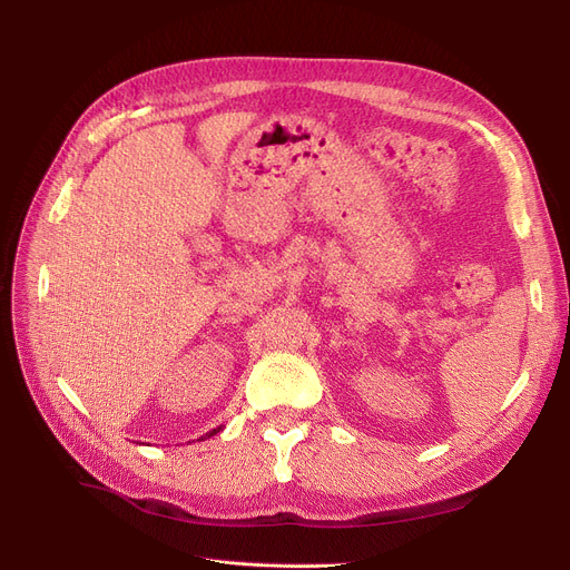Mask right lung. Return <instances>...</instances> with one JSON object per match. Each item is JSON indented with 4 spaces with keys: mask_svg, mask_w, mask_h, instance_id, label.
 <instances>
[{
    "mask_svg": "<svg viewBox=\"0 0 570 570\" xmlns=\"http://www.w3.org/2000/svg\"><path fill=\"white\" fill-rule=\"evenodd\" d=\"M222 430H224V425H219V428H215V430H209V432H207L205 436H200L198 441H203V439H209V436H215V434H217V432H222Z\"/></svg>",
    "mask_w": 570,
    "mask_h": 570,
    "instance_id": "1",
    "label": "right lung"
}]
</instances>
